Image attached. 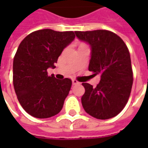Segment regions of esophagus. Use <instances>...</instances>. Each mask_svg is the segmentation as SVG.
Segmentation results:
<instances>
[{
  "instance_id": "obj_1",
  "label": "esophagus",
  "mask_w": 148,
  "mask_h": 148,
  "mask_svg": "<svg viewBox=\"0 0 148 148\" xmlns=\"http://www.w3.org/2000/svg\"><path fill=\"white\" fill-rule=\"evenodd\" d=\"M72 83H73V85H77V84H80V82H78L77 80H75V79H73L72 80Z\"/></svg>"
}]
</instances>
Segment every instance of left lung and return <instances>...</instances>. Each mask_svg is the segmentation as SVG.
Segmentation results:
<instances>
[{
	"label": "left lung",
	"mask_w": 148,
	"mask_h": 148,
	"mask_svg": "<svg viewBox=\"0 0 148 148\" xmlns=\"http://www.w3.org/2000/svg\"><path fill=\"white\" fill-rule=\"evenodd\" d=\"M81 41L91 48L89 71L100 74L95 88L82 83L83 109L100 120L114 117L126 106L133 83L130 54L127 46L116 34L107 30L75 32Z\"/></svg>",
	"instance_id": "1"
}]
</instances>
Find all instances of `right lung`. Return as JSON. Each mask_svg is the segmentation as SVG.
<instances>
[{"instance_id": "add662e5", "label": "right lung", "mask_w": 148, "mask_h": 148, "mask_svg": "<svg viewBox=\"0 0 148 148\" xmlns=\"http://www.w3.org/2000/svg\"><path fill=\"white\" fill-rule=\"evenodd\" d=\"M75 38L74 32L42 29L25 37L13 59V86L23 109L34 117L58 114L71 90L70 78L48 76L59 55Z\"/></svg>"}]
</instances>
